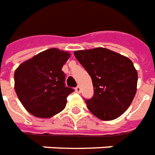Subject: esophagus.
<instances>
[{
    "label": "esophagus",
    "instance_id": "obj_1",
    "mask_svg": "<svg viewBox=\"0 0 155 155\" xmlns=\"http://www.w3.org/2000/svg\"><path fill=\"white\" fill-rule=\"evenodd\" d=\"M75 91H76L77 93L81 92V87H80V86H77V87L75 88Z\"/></svg>",
    "mask_w": 155,
    "mask_h": 155
}]
</instances>
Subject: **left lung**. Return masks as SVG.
<instances>
[{"label": "left lung", "instance_id": "obj_1", "mask_svg": "<svg viewBox=\"0 0 155 155\" xmlns=\"http://www.w3.org/2000/svg\"><path fill=\"white\" fill-rule=\"evenodd\" d=\"M74 54L92 79L94 94L85 100L89 110L103 121L120 117L130 106L137 91L138 72L132 61L102 47Z\"/></svg>", "mask_w": 155, "mask_h": 155}]
</instances>
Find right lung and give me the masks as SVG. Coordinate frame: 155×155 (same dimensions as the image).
Segmentation results:
<instances>
[{"mask_svg": "<svg viewBox=\"0 0 155 155\" xmlns=\"http://www.w3.org/2000/svg\"><path fill=\"white\" fill-rule=\"evenodd\" d=\"M70 53L52 48L25 61L14 72V89L20 101L31 114L49 118L65 109L74 92L65 85L61 70Z\"/></svg>", "mask_w": 155, "mask_h": 155, "instance_id": "obj_1", "label": "right lung"}]
</instances>
